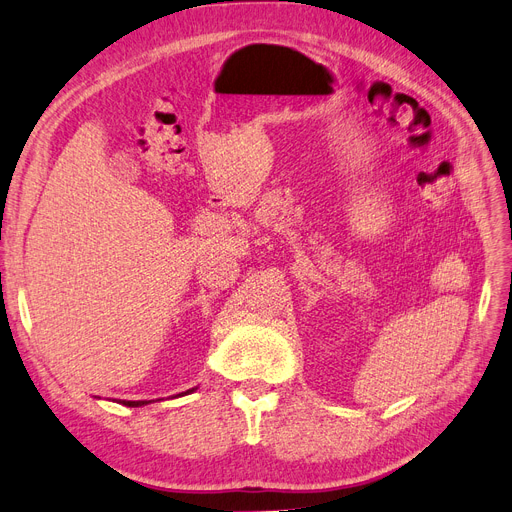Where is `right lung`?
Returning <instances> with one entry per match:
<instances>
[{
	"instance_id": "add662e5",
	"label": "right lung",
	"mask_w": 512,
	"mask_h": 512,
	"mask_svg": "<svg viewBox=\"0 0 512 512\" xmlns=\"http://www.w3.org/2000/svg\"><path fill=\"white\" fill-rule=\"evenodd\" d=\"M196 388H190V390H186V393H179V395H188V393H194ZM117 403H122V405H126V407H144V405H148V403H153V401H117Z\"/></svg>"
}]
</instances>
